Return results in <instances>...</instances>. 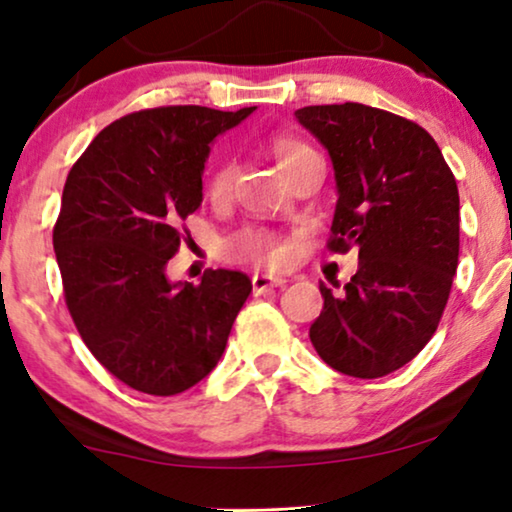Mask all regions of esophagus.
<instances>
[{
    "label": "esophagus",
    "instance_id": "obj_1",
    "mask_svg": "<svg viewBox=\"0 0 512 512\" xmlns=\"http://www.w3.org/2000/svg\"><path fill=\"white\" fill-rule=\"evenodd\" d=\"M286 284V279H282V277H270V275H256L251 277V286H254V293L256 296H261V293H265L268 289H275V286H284Z\"/></svg>",
    "mask_w": 512,
    "mask_h": 512
}]
</instances>
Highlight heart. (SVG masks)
<instances>
[{
    "label": "heart",
    "instance_id": "b5f03b06",
    "mask_svg": "<svg viewBox=\"0 0 512 512\" xmlns=\"http://www.w3.org/2000/svg\"><path fill=\"white\" fill-rule=\"evenodd\" d=\"M270 153L275 158L279 172L284 177L296 170V165L305 156H310L312 149L305 142L293 137H275L270 142ZM235 167L233 163H221L216 167L212 179H209V195L212 198H223L228 193L230 184H233ZM223 256L235 263H251V265H279L284 261V247L277 240L275 233L265 228L247 226L237 233L228 235L223 240Z\"/></svg>",
    "mask_w": 512,
    "mask_h": 512
}]
</instances>
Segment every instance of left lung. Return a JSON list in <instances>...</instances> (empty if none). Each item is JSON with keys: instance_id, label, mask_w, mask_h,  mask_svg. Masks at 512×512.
<instances>
[{"instance_id": "left-lung-1", "label": "left lung", "mask_w": 512, "mask_h": 512, "mask_svg": "<svg viewBox=\"0 0 512 512\" xmlns=\"http://www.w3.org/2000/svg\"><path fill=\"white\" fill-rule=\"evenodd\" d=\"M335 170L328 249H359L340 296L321 282L310 326L317 354L338 373L375 380L422 352L436 333L459 261V191L422 125L359 102L296 111Z\"/></svg>"}]
</instances>
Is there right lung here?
Instances as JSON below:
<instances>
[{
    "label": "right lung",
    "mask_w": 512,
    "mask_h": 512,
    "mask_svg": "<svg viewBox=\"0 0 512 512\" xmlns=\"http://www.w3.org/2000/svg\"><path fill=\"white\" fill-rule=\"evenodd\" d=\"M256 107L142 109L97 135L67 174L53 249L86 347L116 380L174 396L212 373L251 282L207 270L172 284L167 261L202 202L209 144Z\"/></svg>",
    "instance_id": "add662e5"
}]
</instances>
